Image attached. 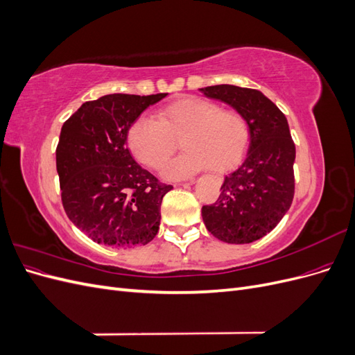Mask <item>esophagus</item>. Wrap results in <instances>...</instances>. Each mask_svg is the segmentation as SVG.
<instances>
[{
    "instance_id": "34e87169",
    "label": "esophagus",
    "mask_w": 355,
    "mask_h": 355,
    "mask_svg": "<svg viewBox=\"0 0 355 355\" xmlns=\"http://www.w3.org/2000/svg\"><path fill=\"white\" fill-rule=\"evenodd\" d=\"M194 182H196V179H189L188 182H185V184H187V185H192V184H194Z\"/></svg>"
}]
</instances>
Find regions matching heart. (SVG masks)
<instances>
[{
  "instance_id": "1",
  "label": "heart",
  "mask_w": 355,
  "mask_h": 355,
  "mask_svg": "<svg viewBox=\"0 0 355 355\" xmlns=\"http://www.w3.org/2000/svg\"><path fill=\"white\" fill-rule=\"evenodd\" d=\"M185 149L163 168L167 179H182L204 167L222 171L237 164L249 145V124L234 110L188 96L164 106L157 120L139 116L130 125L127 142L133 155L149 168H159L176 149Z\"/></svg>"
}]
</instances>
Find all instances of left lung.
<instances>
[{"label":"left lung","instance_id":"left-lung-1","mask_svg":"<svg viewBox=\"0 0 355 355\" xmlns=\"http://www.w3.org/2000/svg\"><path fill=\"white\" fill-rule=\"evenodd\" d=\"M200 90L231 105L250 132L244 161L225 176L216 202L202 206L204 225L220 241L253 243L277 227L293 201L296 149L287 118L259 90L231 84Z\"/></svg>","mask_w":355,"mask_h":355}]
</instances>
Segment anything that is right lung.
I'll use <instances>...</instances> for the list:
<instances>
[{
    "mask_svg": "<svg viewBox=\"0 0 355 355\" xmlns=\"http://www.w3.org/2000/svg\"><path fill=\"white\" fill-rule=\"evenodd\" d=\"M166 96L106 94L83 103L62 125L56 148L62 204L94 243L127 249L145 245L158 232L161 201L173 187L136 163L127 133Z\"/></svg>",
    "mask_w": 355,
    "mask_h": 355,
    "instance_id": "1",
    "label": "right lung"
}]
</instances>
